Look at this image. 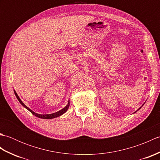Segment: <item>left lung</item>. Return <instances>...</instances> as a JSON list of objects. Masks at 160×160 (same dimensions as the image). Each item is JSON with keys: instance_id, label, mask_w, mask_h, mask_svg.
Here are the masks:
<instances>
[{"instance_id": "obj_1", "label": "left lung", "mask_w": 160, "mask_h": 160, "mask_svg": "<svg viewBox=\"0 0 160 160\" xmlns=\"http://www.w3.org/2000/svg\"><path fill=\"white\" fill-rule=\"evenodd\" d=\"M144 104H143V105H144ZM143 105H142V106H143ZM142 107H140V108H138V110H137L136 111H135V112H134V113H136V112H137V111H138V110H140V108H142Z\"/></svg>"}]
</instances>
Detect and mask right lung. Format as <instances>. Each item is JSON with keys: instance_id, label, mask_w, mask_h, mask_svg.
<instances>
[{"instance_id": "add662e5", "label": "right lung", "mask_w": 160, "mask_h": 160, "mask_svg": "<svg viewBox=\"0 0 160 160\" xmlns=\"http://www.w3.org/2000/svg\"><path fill=\"white\" fill-rule=\"evenodd\" d=\"M13 91H14L15 96H16V97L17 98V99H18V100L19 101V102H20V104H21L24 107L26 108L27 109H28V111H29L30 112H31V113H32L33 115H34L35 116L38 117V118H42V119H52V118H57V117H59V116H60V115H62V114H64V113H65V112L68 110V108H69V101H68V104H67L66 107H64L62 108V109H61V110L59 111H57V112H56V113H51V114H45V115L36 113H35L34 111H33L32 110L30 109L29 108H28V107H27L26 105L22 102V100L20 99L19 96H18V94L16 93L15 90H13Z\"/></svg>"}]
</instances>
